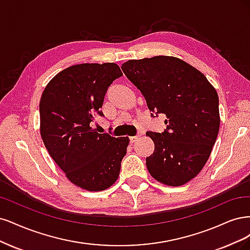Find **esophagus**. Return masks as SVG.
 I'll use <instances>...</instances> for the list:
<instances>
[{
	"label": "esophagus",
	"instance_id": "esophagus-1",
	"mask_svg": "<svg viewBox=\"0 0 250 250\" xmlns=\"http://www.w3.org/2000/svg\"><path fill=\"white\" fill-rule=\"evenodd\" d=\"M137 140H138V136H132V137H130V142L131 143H134Z\"/></svg>",
	"mask_w": 250,
	"mask_h": 250
}]
</instances>
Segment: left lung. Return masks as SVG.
Returning <instances> with one entry per match:
<instances>
[{
	"label": "left lung",
	"instance_id": "1",
	"mask_svg": "<svg viewBox=\"0 0 250 250\" xmlns=\"http://www.w3.org/2000/svg\"><path fill=\"white\" fill-rule=\"evenodd\" d=\"M138 88L150 116H166L164 132H147L155 143L146 167L167 186H182L199 173L219 132V99L204 74L179 58L156 56L122 65Z\"/></svg>",
	"mask_w": 250,
	"mask_h": 250
}]
</instances>
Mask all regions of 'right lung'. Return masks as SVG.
Instances as JSON below:
<instances>
[{
    "label": "right lung",
    "mask_w": 250,
    "mask_h": 250,
    "mask_svg": "<svg viewBox=\"0 0 250 250\" xmlns=\"http://www.w3.org/2000/svg\"><path fill=\"white\" fill-rule=\"evenodd\" d=\"M123 76L115 63H83L56 75L39 103L40 135L67 179L80 188L102 191L118 179L128 137L99 134L90 126L114 80Z\"/></svg>",
    "instance_id": "right-lung-1"
}]
</instances>
